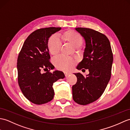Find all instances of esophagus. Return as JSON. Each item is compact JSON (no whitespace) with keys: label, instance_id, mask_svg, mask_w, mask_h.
Wrapping results in <instances>:
<instances>
[{"label":"esophagus","instance_id":"esophagus-1","mask_svg":"<svg viewBox=\"0 0 130 130\" xmlns=\"http://www.w3.org/2000/svg\"><path fill=\"white\" fill-rule=\"evenodd\" d=\"M64 74L65 75V76H69V75H70L71 74V73H70V72H64Z\"/></svg>","mask_w":130,"mask_h":130}]
</instances>
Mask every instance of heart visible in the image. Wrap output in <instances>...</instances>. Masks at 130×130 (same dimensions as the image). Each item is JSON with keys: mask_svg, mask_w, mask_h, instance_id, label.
<instances>
[{"mask_svg": "<svg viewBox=\"0 0 130 130\" xmlns=\"http://www.w3.org/2000/svg\"><path fill=\"white\" fill-rule=\"evenodd\" d=\"M63 40L68 42L72 46L78 48L83 44V38L81 35L74 30H69L61 35ZM61 47V42L58 36L53 35L49 39L47 48L50 54L52 55H56L59 53ZM54 64L57 69L63 71H68L73 68L75 61L70 58L61 56L54 59Z\"/></svg>", "mask_w": 130, "mask_h": 130, "instance_id": "b5f03b06", "label": "heart"}]
</instances>
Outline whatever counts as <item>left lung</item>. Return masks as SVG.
I'll return each mask as SVG.
<instances>
[{
    "label": "left lung",
    "mask_w": 130,
    "mask_h": 130,
    "mask_svg": "<svg viewBox=\"0 0 130 130\" xmlns=\"http://www.w3.org/2000/svg\"><path fill=\"white\" fill-rule=\"evenodd\" d=\"M85 40L83 59L76 69H89L86 77L80 72L74 73L77 83L72 86V98L80 105H86L100 97L111 78L113 54L110 41L104 34L94 30L76 28Z\"/></svg>",
    "instance_id": "1"
}]
</instances>
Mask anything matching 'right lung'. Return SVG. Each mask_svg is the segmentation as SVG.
Segmentation results:
<instances>
[{
  "label": "right lung",
  "instance_id": "right-lung-1",
  "mask_svg": "<svg viewBox=\"0 0 130 130\" xmlns=\"http://www.w3.org/2000/svg\"><path fill=\"white\" fill-rule=\"evenodd\" d=\"M61 29L50 27L32 32L24 41L18 56V84L24 96L35 104L41 105L52 100L54 83L65 77L64 72L57 70L41 72L42 69H54L49 62L47 43L52 34Z\"/></svg>",
  "mask_w": 130,
  "mask_h": 130
}]
</instances>
